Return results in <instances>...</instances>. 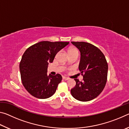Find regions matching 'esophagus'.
<instances>
[{
	"mask_svg": "<svg viewBox=\"0 0 129 129\" xmlns=\"http://www.w3.org/2000/svg\"><path fill=\"white\" fill-rule=\"evenodd\" d=\"M62 78H63V79H64V80H68L69 79V78H68V77H63Z\"/></svg>",
	"mask_w": 129,
	"mask_h": 129,
	"instance_id": "34e87169",
	"label": "esophagus"
}]
</instances>
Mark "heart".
<instances>
[{
    "mask_svg": "<svg viewBox=\"0 0 129 129\" xmlns=\"http://www.w3.org/2000/svg\"><path fill=\"white\" fill-rule=\"evenodd\" d=\"M78 53V50L75 48H71L68 50V53Z\"/></svg>",
    "mask_w": 129,
    "mask_h": 129,
    "instance_id": "heart-1",
    "label": "heart"
}]
</instances>
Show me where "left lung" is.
<instances>
[{
  "mask_svg": "<svg viewBox=\"0 0 129 129\" xmlns=\"http://www.w3.org/2000/svg\"><path fill=\"white\" fill-rule=\"evenodd\" d=\"M71 43L80 52L78 69L84 75L82 82L75 79L76 84L71 92L73 97L78 101H90L97 97L105 86L108 63L103 53L94 45L83 41Z\"/></svg>",
  "mask_w": 129,
  "mask_h": 129,
  "instance_id": "left-lung-1",
  "label": "left lung"
}]
</instances>
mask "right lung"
Here are the masks:
<instances>
[{"mask_svg": "<svg viewBox=\"0 0 129 129\" xmlns=\"http://www.w3.org/2000/svg\"><path fill=\"white\" fill-rule=\"evenodd\" d=\"M69 42L43 41L26 50L19 65L23 86L32 95L40 99H48L56 92L62 76L47 75L48 65L56 54Z\"/></svg>", "mask_w": 129, "mask_h": 129, "instance_id": "1", "label": "right lung"}]
</instances>
